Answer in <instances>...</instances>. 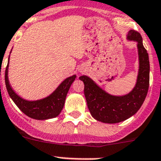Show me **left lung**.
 <instances>
[{
  "mask_svg": "<svg viewBox=\"0 0 161 161\" xmlns=\"http://www.w3.org/2000/svg\"><path fill=\"white\" fill-rule=\"evenodd\" d=\"M127 39L137 42L140 69L134 89L124 96H114L105 92L87 76L79 77L84 83V95L91 115L95 119L106 124L122 122L135 115L147 96L149 87L148 53L143 45L140 33L128 32Z\"/></svg>",
  "mask_w": 161,
  "mask_h": 161,
  "instance_id": "obj_1",
  "label": "left lung"
}]
</instances>
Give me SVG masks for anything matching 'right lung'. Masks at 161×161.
I'll use <instances>...</instances> for the list:
<instances>
[{"mask_svg":"<svg viewBox=\"0 0 161 161\" xmlns=\"http://www.w3.org/2000/svg\"><path fill=\"white\" fill-rule=\"evenodd\" d=\"M8 63L5 69V75L7 91L13 101L24 114L32 119L40 120L54 118L60 114L64 107L68 91L76 78L75 75L65 79L50 96L40 100L27 101L18 96L10 86L8 79Z\"/></svg>","mask_w":161,"mask_h":161,"instance_id":"1","label":"right lung"}]
</instances>
